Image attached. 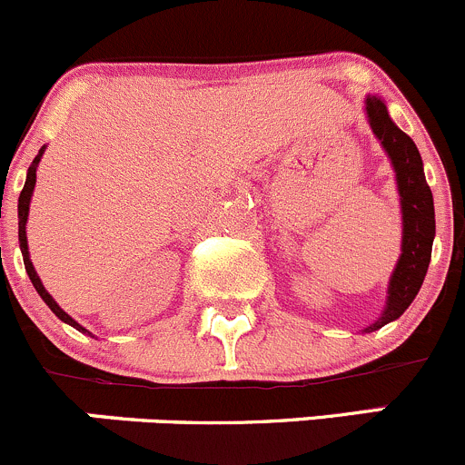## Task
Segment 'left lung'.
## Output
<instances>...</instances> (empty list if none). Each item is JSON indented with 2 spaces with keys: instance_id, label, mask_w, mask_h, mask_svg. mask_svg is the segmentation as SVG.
I'll list each match as a JSON object with an SVG mask.
<instances>
[{
  "instance_id": "1",
  "label": "left lung",
  "mask_w": 465,
  "mask_h": 465,
  "mask_svg": "<svg viewBox=\"0 0 465 465\" xmlns=\"http://www.w3.org/2000/svg\"><path fill=\"white\" fill-rule=\"evenodd\" d=\"M366 113H369L371 128L393 163L400 205H402V255L391 275L384 314L371 328H366V332H373L398 319L416 298L418 289L425 280L427 266H430L436 223L434 199H431V190L425 181V172H422L420 153H418L413 140L391 122L387 105L378 96L366 99Z\"/></svg>"
}]
</instances>
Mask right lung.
<instances>
[{"mask_svg":"<svg viewBox=\"0 0 465 465\" xmlns=\"http://www.w3.org/2000/svg\"><path fill=\"white\" fill-rule=\"evenodd\" d=\"M43 151H45V146H43V149H40V153L35 155L34 163H31L29 173H26V183H25V187H22V192H20V201H17V219H20V223H17V226H20V232H17V234H20V248H22V257H25V269H26V273H29L31 282H34L35 292H38V293H40V298H43V301L47 302L49 310H52L54 314H56L58 319L63 321V323H70L72 328L81 330V332H87L85 328H81V325H78L76 321L72 319L70 314H65V312H63L61 307H58V302L54 301L52 296H49L47 289L43 287V282H40L38 273H35L34 264H31V260H29V246H26V217H29L31 194H34V187H35V167H38L40 158H43ZM87 334H90V332H87Z\"/></svg>","mask_w":465,"mask_h":465,"instance_id":"obj_1","label":"right lung"}]
</instances>
